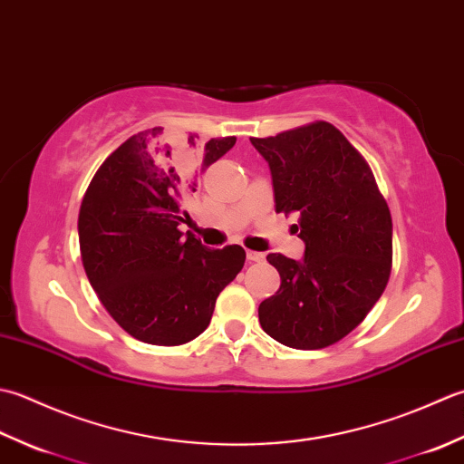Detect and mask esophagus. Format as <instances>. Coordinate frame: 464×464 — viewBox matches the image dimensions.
I'll list each match as a JSON object with an SVG mask.
<instances>
[{
  "instance_id": "34e87169",
  "label": "esophagus",
  "mask_w": 464,
  "mask_h": 464,
  "mask_svg": "<svg viewBox=\"0 0 464 464\" xmlns=\"http://www.w3.org/2000/svg\"><path fill=\"white\" fill-rule=\"evenodd\" d=\"M246 258H248V262H262L264 260V254L248 250V252H246Z\"/></svg>"
}]
</instances>
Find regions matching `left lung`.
I'll return each mask as SVG.
<instances>
[{"label": "left lung", "instance_id": "left-lung-1", "mask_svg": "<svg viewBox=\"0 0 464 464\" xmlns=\"http://www.w3.org/2000/svg\"><path fill=\"white\" fill-rule=\"evenodd\" d=\"M272 174L276 212L298 214L300 262L268 254L280 288L258 306L264 333L298 351L343 340L382 296L392 218L371 166L328 121L250 138Z\"/></svg>", "mask_w": 464, "mask_h": 464}]
</instances>
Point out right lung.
<instances>
[{"label":"right lung","mask_w":464,"mask_h":464,"mask_svg":"<svg viewBox=\"0 0 464 464\" xmlns=\"http://www.w3.org/2000/svg\"><path fill=\"white\" fill-rule=\"evenodd\" d=\"M160 134L162 128L138 131L103 160L83 194L78 234L83 270L110 316L141 343L178 346L210 324L246 252L238 244L210 250L179 232L184 198L196 192L179 168L196 154V140L188 138L179 154L166 146L160 158ZM234 144V136L212 138L202 166Z\"/></svg>","instance_id":"right-lung-1"}]
</instances>
